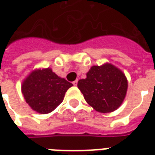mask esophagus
Wrapping results in <instances>:
<instances>
[{
  "label": "esophagus",
  "instance_id": "1",
  "mask_svg": "<svg viewBox=\"0 0 155 155\" xmlns=\"http://www.w3.org/2000/svg\"><path fill=\"white\" fill-rule=\"evenodd\" d=\"M77 83H78V81H77V80H76V81H73V84H74V86H75V85H77Z\"/></svg>",
  "mask_w": 155,
  "mask_h": 155
}]
</instances>
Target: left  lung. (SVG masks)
I'll list each match as a JSON object with an SVG mask.
<instances>
[{
	"mask_svg": "<svg viewBox=\"0 0 155 155\" xmlns=\"http://www.w3.org/2000/svg\"><path fill=\"white\" fill-rule=\"evenodd\" d=\"M86 79L78 81L77 86L88 104L101 113L115 110L126 94L128 82L125 75L110 64L92 66Z\"/></svg>",
	"mask_w": 155,
	"mask_h": 155,
	"instance_id": "obj_1",
	"label": "left lung"
}]
</instances>
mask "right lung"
<instances>
[{"instance_id": "1", "label": "right lung", "mask_w": 155, "mask_h": 155, "mask_svg": "<svg viewBox=\"0 0 155 155\" xmlns=\"http://www.w3.org/2000/svg\"><path fill=\"white\" fill-rule=\"evenodd\" d=\"M72 85L47 68L31 73L23 82L21 91L33 110L48 114L63 101L65 92Z\"/></svg>"}]
</instances>
